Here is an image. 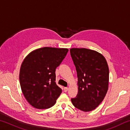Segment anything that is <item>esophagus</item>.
<instances>
[{
    "label": "esophagus",
    "mask_w": 130,
    "mask_h": 130,
    "mask_svg": "<svg viewBox=\"0 0 130 130\" xmlns=\"http://www.w3.org/2000/svg\"><path fill=\"white\" fill-rule=\"evenodd\" d=\"M68 91V87H65L64 88V92H67Z\"/></svg>",
    "instance_id": "esophagus-1"
}]
</instances>
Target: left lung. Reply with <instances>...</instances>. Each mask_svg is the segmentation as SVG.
Here are the masks:
<instances>
[{
	"mask_svg": "<svg viewBox=\"0 0 130 130\" xmlns=\"http://www.w3.org/2000/svg\"><path fill=\"white\" fill-rule=\"evenodd\" d=\"M70 55L78 77V93L71 99L73 105L84 112L96 108L108 89L109 69L102 54L85 48H72Z\"/></svg>",
	"mask_w": 130,
	"mask_h": 130,
	"instance_id": "1",
	"label": "left lung"
}]
</instances>
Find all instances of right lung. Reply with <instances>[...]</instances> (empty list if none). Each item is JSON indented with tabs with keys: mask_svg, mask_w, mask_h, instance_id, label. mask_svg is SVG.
<instances>
[{
	"mask_svg": "<svg viewBox=\"0 0 130 130\" xmlns=\"http://www.w3.org/2000/svg\"><path fill=\"white\" fill-rule=\"evenodd\" d=\"M66 48L44 47L30 53L24 59L19 82L26 99L37 109H47L56 104L62 92L56 81V69L68 52Z\"/></svg>",
	"mask_w": 130,
	"mask_h": 130,
	"instance_id": "right-lung-1",
	"label": "right lung"
}]
</instances>
